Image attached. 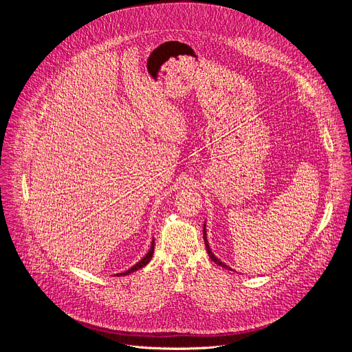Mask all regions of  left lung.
<instances>
[{"label":"left lung","mask_w":352,"mask_h":352,"mask_svg":"<svg viewBox=\"0 0 352 352\" xmlns=\"http://www.w3.org/2000/svg\"><path fill=\"white\" fill-rule=\"evenodd\" d=\"M203 238H204V243H206V250H207V253H208V256H210V258L217 264V265H221V267H223V268H226V270H230L228 265H225L223 263H221L214 254H212V252H211V249H210V246H208V243H207V238H206V226H203ZM232 271V270H230Z\"/></svg>","instance_id":"left-lung-1"}]
</instances>
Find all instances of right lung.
I'll use <instances>...</instances> for the list:
<instances>
[{
	"label": "right lung",
	"mask_w": 352,
	"mask_h": 352,
	"mask_svg": "<svg viewBox=\"0 0 352 352\" xmlns=\"http://www.w3.org/2000/svg\"><path fill=\"white\" fill-rule=\"evenodd\" d=\"M153 252H155V241L152 242V246H151V250L148 252V254L138 263V264H135L133 268H130L129 271H126V272H122V274H119V275H129V274H131V272H134V271H138L140 268H142V267H145L149 261H151V258H152V256H153Z\"/></svg>",
	"instance_id": "right-lung-1"
}]
</instances>
